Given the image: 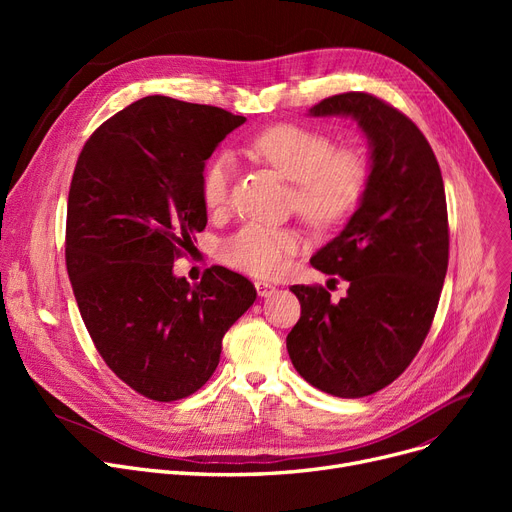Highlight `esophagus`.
<instances>
[{"label": "esophagus", "instance_id": "esophagus-1", "mask_svg": "<svg viewBox=\"0 0 512 512\" xmlns=\"http://www.w3.org/2000/svg\"><path fill=\"white\" fill-rule=\"evenodd\" d=\"M255 290H257L259 297H272V294H274L278 288H276L272 282L257 280V282H255Z\"/></svg>", "mask_w": 512, "mask_h": 512}]
</instances>
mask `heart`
Segmentation results:
<instances>
[{
    "label": "heart",
    "mask_w": 512,
    "mask_h": 512,
    "mask_svg": "<svg viewBox=\"0 0 512 512\" xmlns=\"http://www.w3.org/2000/svg\"><path fill=\"white\" fill-rule=\"evenodd\" d=\"M247 153L294 182L292 201L303 218L319 228L346 220L363 201L371 166L355 149H334L328 134L297 126L278 124L249 141ZM232 161L226 155L213 157L201 174V199L207 209L228 203ZM303 245L294 230L247 224L222 245V259L251 276H276L290 255Z\"/></svg>",
    "instance_id": "b5f03b06"
}]
</instances>
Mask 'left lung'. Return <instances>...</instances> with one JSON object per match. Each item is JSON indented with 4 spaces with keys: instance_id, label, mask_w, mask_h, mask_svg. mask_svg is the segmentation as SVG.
<instances>
[{
    "instance_id": "obj_1",
    "label": "left lung",
    "mask_w": 512,
    "mask_h": 512,
    "mask_svg": "<svg viewBox=\"0 0 512 512\" xmlns=\"http://www.w3.org/2000/svg\"><path fill=\"white\" fill-rule=\"evenodd\" d=\"M309 116H348L365 132L371 178L344 230L311 265L348 282L332 301L297 284L301 319L286 336L290 361L311 386L361 398L392 384L432 328L448 270V211L438 159L423 132L369 93L319 101Z\"/></svg>"
}]
</instances>
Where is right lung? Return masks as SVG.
<instances>
[{
	"instance_id": "1",
	"label": "right lung",
	"mask_w": 512,
	"mask_h": 512,
	"mask_svg": "<svg viewBox=\"0 0 512 512\" xmlns=\"http://www.w3.org/2000/svg\"><path fill=\"white\" fill-rule=\"evenodd\" d=\"M245 120L151 95L103 122L78 155L66 215L74 297L107 367L151 400L197 392L224 334L257 299L222 265L199 284L172 272L207 224L205 161Z\"/></svg>"
}]
</instances>
